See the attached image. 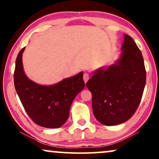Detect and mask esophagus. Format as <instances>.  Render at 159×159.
<instances>
[{
  "label": "esophagus",
  "mask_w": 159,
  "mask_h": 159,
  "mask_svg": "<svg viewBox=\"0 0 159 159\" xmlns=\"http://www.w3.org/2000/svg\"><path fill=\"white\" fill-rule=\"evenodd\" d=\"M89 75L88 74V73H84V75H83V79H84V81L85 83L87 82V80H89Z\"/></svg>",
  "instance_id": "esophagus-1"
}]
</instances>
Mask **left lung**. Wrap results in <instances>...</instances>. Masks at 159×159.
<instances>
[{
    "instance_id": "8db88e82",
    "label": "left lung",
    "mask_w": 159,
    "mask_h": 159,
    "mask_svg": "<svg viewBox=\"0 0 159 159\" xmlns=\"http://www.w3.org/2000/svg\"><path fill=\"white\" fill-rule=\"evenodd\" d=\"M121 49L118 62L96 70L86 84L92 93L94 116L108 126L125 123L134 115L146 82L143 57L129 35H124Z\"/></svg>"
}]
</instances>
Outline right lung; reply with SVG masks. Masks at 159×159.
<instances>
[{"instance_id":"obj_1","label":"right lung","mask_w":159,"mask_h":159,"mask_svg":"<svg viewBox=\"0 0 159 159\" xmlns=\"http://www.w3.org/2000/svg\"><path fill=\"white\" fill-rule=\"evenodd\" d=\"M24 49L25 47L18 53L13 74L15 88L20 102L36 124L48 128L61 127L69 118L72 101L85 86L83 72L54 85L38 84L24 74L22 65Z\"/></svg>"}]
</instances>
